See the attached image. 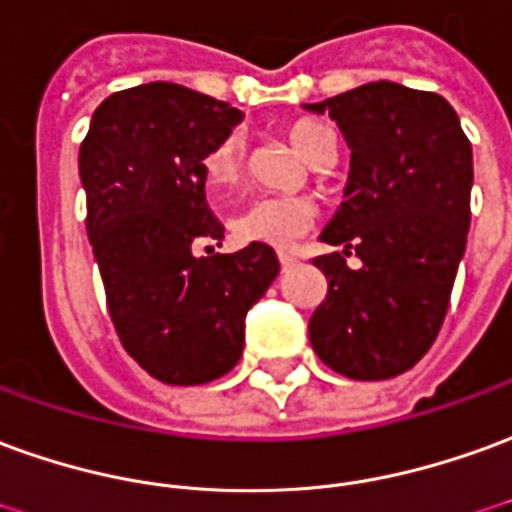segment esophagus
I'll list each match as a JSON object with an SVG mask.
<instances>
[{
	"instance_id": "esophagus-1",
	"label": "esophagus",
	"mask_w": 512,
	"mask_h": 512,
	"mask_svg": "<svg viewBox=\"0 0 512 512\" xmlns=\"http://www.w3.org/2000/svg\"><path fill=\"white\" fill-rule=\"evenodd\" d=\"M280 266H282V271H288V268L296 266V257L288 255V252H280Z\"/></svg>"
}]
</instances>
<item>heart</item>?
<instances>
[{
	"label": "heart",
	"mask_w": 512,
	"mask_h": 512,
	"mask_svg": "<svg viewBox=\"0 0 512 512\" xmlns=\"http://www.w3.org/2000/svg\"><path fill=\"white\" fill-rule=\"evenodd\" d=\"M285 135L293 149L307 160L324 146H332V132L313 119L293 121L285 127ZM202 171L210 191L232 188L244 174V138L238 132L221 138L202 160ZM316 216V202L305 196H255L232 213L230 232L238 244H268L285 249L313 227Z\"/></svg>",
	"instance_id": "1"
}]
</instances>
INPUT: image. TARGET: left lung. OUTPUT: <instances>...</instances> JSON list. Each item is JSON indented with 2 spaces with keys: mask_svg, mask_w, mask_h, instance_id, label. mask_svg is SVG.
<instances>
[{
  "mask_svg": "<svg viewBox=\"0 0 512 512\" xmlns=\"http://www.w3.org/2000/svg\"><path fill=\"white\" fill-rule=\"evenodd\" d=\"M330 113L352 149L343 202L316 257L327 299L310 316L316 355L352 380L413 368L441 330L471 221V144L455 107L399 82L305 105ZM360 269L345 266L351 249Z\"/></svg>",
  "mask_w": 512,
  "mask_h": 512,
  "instance_id": "obj_1",
  "label": "left lung"
}]
</instances>
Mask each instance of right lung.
Returning <instances> with one entry per match:
<instances>
[{
    "label": "right lung",
    "instance_id": "1",
    "mask_svg": "<svg viewBox=\"0 0 512 512\" xmlns=\"http://www.w3.org/2000/svg\"><path fill=\"white\" fill-rule=\"evenodd\" d=\"M241 110L174 82L107 96L80 146L88 238L124 349L166 385L219 380L244 352L249 307L280 274L266 244L194 255L224 227L205 199V155Z\"/></svg>",
    "mask_w": 512,
    "mask_h": 512
}]
</instances>
